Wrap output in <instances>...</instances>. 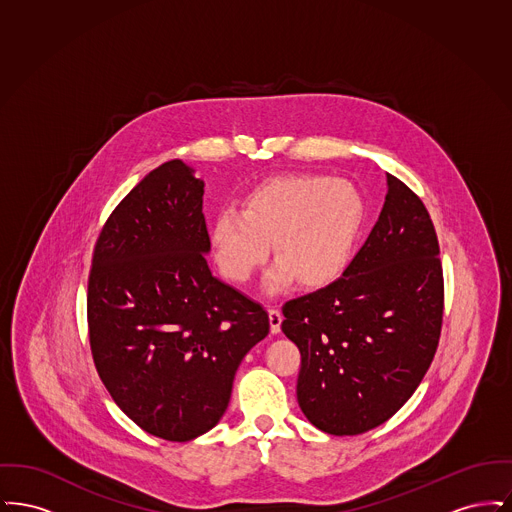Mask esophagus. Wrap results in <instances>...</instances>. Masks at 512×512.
Here are the masks:
<instances>
[{"instance_id": "1", "label": "esophagus", "mask_w": 512, "mask_h": 512, "mask_svg": "<svg viewBox=\"0 0 512 512\" xmlns=\"http://www.w3.org/2000/svg\"><path fill=\"white\" fill-rule=\"evenodd\" d=\"M282 311L278 307H268V322H270V332L278 334L280 326H282Z\"/></svg>"}]
</instances>
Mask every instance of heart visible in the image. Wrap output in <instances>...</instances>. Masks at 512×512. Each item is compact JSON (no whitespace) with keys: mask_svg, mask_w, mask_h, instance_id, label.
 I'll list each match as a JSON object with an SVG mask.
<instances>
[{"mask_svg":"<svg viewBox=\"0 0 512 512\" xmlns=\"http://www.w3.org/2000/svg\"><path fill=\"white\" fill-rule=\"evenodd\" d=\"M365 222L359 190L322 174H278L245 194L242 211H222L211 228V245L222 274L244 284L268 257V292L293 280L324 288L349 267Z\"/></svg>","mask_w":512,"mask_h":512,"instance_id":"b5f03b06","label":"heart"}]
</instances>
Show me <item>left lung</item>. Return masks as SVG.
Returning <instances> with one entry per match:
<instances>
[{
	"label": "left lung",
	"mask_w": 512,
	"mask_h": 512,
	"mask_svg": "<svg viewBox=\"0 0 512 512\" xmlns=\"http://www.w3.org/2000/svg\"><path fill=\"white\" fill-rule=\"evenodd\" d=\"M297 401L318 430L357 436L397 413L438 349L443 270L422 199L388 174L380 219L340 280L282 307Z\"/></svg>",
	"instance_id": "8db88e82"
}]
</instances>
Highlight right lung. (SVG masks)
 I'll return each instance as SVG.
<instances>
[{
    "instance_id": "obj_1",
    "label": "right lung",
    "mask_w": 512,
    "mask_h": 512,
    "mask_svg": "<svg viewBox=\"0 0 512 512\" xmlns=\"http://www.w3.org/2000/svg\"><path fill=\"white\" fill-rule=\"evenodd\" d=\"M203 180L180 159L130 190L103 224L88 278V334L103 386L147 434L190 441L217 426L263 305L215 278Z\"/></svg>"
}]
</instances>
